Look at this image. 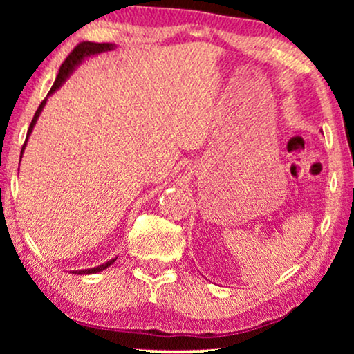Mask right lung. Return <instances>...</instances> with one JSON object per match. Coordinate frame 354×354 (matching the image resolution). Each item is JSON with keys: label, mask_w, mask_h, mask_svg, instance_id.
I'll use <instances>...</instances> for the list:
<instances>
[{"label": "right lung", "mask_w": 354, "mask_h": 354, "mask_svg": "<svg viewBox=\"0 0 354 354\" xmlns=\"http://www.w3.org/2000/svg\"><path fill=\"white\" fill-rule=\"evenodd\" d=\"M114 48H115L114 43H91V41H84V43H80V45H77V46L74 48V51H72L71 55L66 57V61L62 62V66L59 67V74H57L56 80H55V84H53L51 90H50V93H48V95H46V98L41 101V104L38 106V109H37L35 115H33V119H32V122H30V127H28V132H27V137H26V143H24V147H22L21 159H22L24 149H26V147H27L28 137H30V133L33 132V127H35V124H37L38 118H40V114H41L43 108H45L46 100L50 98V96H51L53 93H55L56 90H59L61 86L64 85V82H66L67 79H69V77L72 75V72H74V71L77 69V67H79V66L82 64V62H84L85 57H90V56L100 55V53L111 51V50H114ZM115 259H118V258L109 259L108 263H104V264H101V266H96V268L82 269V270H72V272L77 274V275H86V274H96V272H101V270H104L106 268H109V266L113 264Z\"/></svg>", "instance_id": "1"}]
</instances>
